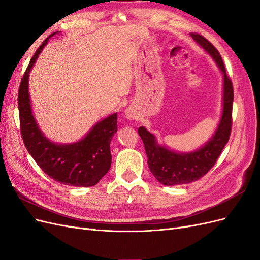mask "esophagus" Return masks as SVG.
Instances as JSON below:
<instances>
[{
	"mask_svg": "<svg viewBox=\"0 0 260 260\" xmlns=\"http://www.w3.org/2000/svg\"><path fill=\"white\" fill-rule=\"evenodd\" d=\"M125 117H127L128 119H135V117H136L135 111H133L132 108H128L127 111H125Z\"/></svg>",
	"mask_w": 260,
	"mask_h": 260,
	"instance_id": "esophagus-1",
	"label": "esophagus"
}]
</instances>
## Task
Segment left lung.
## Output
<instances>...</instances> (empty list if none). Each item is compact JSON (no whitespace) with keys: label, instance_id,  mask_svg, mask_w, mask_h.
<instances>
[{"label":"left lung","instance_id":"8db88e82","mask_svg":"<svg viewBox=\"0 0 260 260\" xmlns=\"http://www.w3.org/2000/svg\"><path fill=\"white\" fill-rule=\"evenodd\" d=\"M191 37L211 55L223 74L222 116L215 135L205 145L192 153L181 154L170 151L165 146L157 144L154 135L144 127L139 128V136L145 146L148 168L153 176L165 185L191 183L205 176L214 167L231 135L234 96L232 81L226 76L223 60L215 46L199 34H191Z\"/></svg>","mask_w":260,"mask_h":260}]
</instances>
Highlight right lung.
Returning <instances> with one entry per match:
<instances>
[{
	"mask_svg": "<svg viewBox=\"0 0 260 260\" xmlns=\"http://www.w3.org/2000/svg\"><path fill=\"white\" fill-rule=\"evenodd\" d=\"M46 38L31 58L18 91L21 138L27 151L46 175L62 184L93 186L111 168L109 144L117 132V114L98 122L82 140L73 144H55L39 129L31 111L28 79L31 68L49 39Z\"/></svg>",
	"mask_w": 260,
	"mask_h": 260,
	"instance_id": "obj_1",
	"label": "right lung"
}]
</instances>
